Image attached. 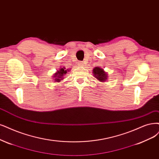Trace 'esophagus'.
<instances>
[{"label": "esophagus", "mask_w": 159, "mask_h": 159, "mask_svg": "<svg viewBox=\"0 0 159 159\" xmlns=\"http://www.w3.org/2000/svg\"><path fill=\"white\" fill-rule=\"evenodd\" d=\"M83 65H84V62H80V66H83Z\"/></svg>", "instance_id": "1"}]
</instances>
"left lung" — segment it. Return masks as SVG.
<instances>
[{
	"instance_id": "1",
	"label": "left lung",
	"mask_w": 159,
	"mask_h": 159,
	"mask_svg": "<svg viewBox=\"0 0 159 159\" xmlns=\"http://www.w3.org/2000/svg\"><path fill=\"white\" fill-rule=\"evenodd\" d=\"M93 73L95 77L101 82H104L105 80H106L108 77L107 75L106 74V73L104 72L103 69L99 67H95L93 69Z\"/></svg>"
}]
</instances>
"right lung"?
<instances>
[{
    "instance_id": "right-lung-1",
    "label": "right lung",
    "mask_w": 159,
    "mask_h": 159,
    "mask_svg": "<svg viewBox=\"0 0 159 159\" xmlns=\"http://www.w3.org/2000/svg\"><path fill=\"white\" fill-rule=\"evenodd\" d=\"M67 73V70H65V68H61L60 70L55 74L54 77H56L54 79L55 81L56 82H60L61 80V79H63V76L64 75H66Z\"/></svg>"
}]
</instances>
